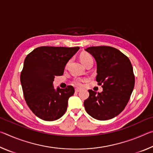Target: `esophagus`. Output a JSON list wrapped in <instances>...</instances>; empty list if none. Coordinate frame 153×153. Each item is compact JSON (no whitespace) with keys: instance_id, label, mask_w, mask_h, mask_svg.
Returning a JSON list of instances; mask_svg holds the SVG:
<instances>
[{"instance_id":"obj_1","label":"esophagus","mask_w":153,"mask_h":153,"mask_svg":"<svg viewBox=\"0 0 153 153\" xmlns=\"http://www.w3.org/2000/svg\"><path fill=\"white\" fill-rule=\"evenodd\" d=\"M75 91H76V92H80V89L76 88V89H75Z\"/></svg>"}]
</instances>
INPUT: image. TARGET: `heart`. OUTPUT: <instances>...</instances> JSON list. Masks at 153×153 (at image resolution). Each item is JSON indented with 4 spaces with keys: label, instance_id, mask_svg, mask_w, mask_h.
<instances>
[{
    "label": "heart",
    "instance_id": "obj_1",
    "mask_svg": "<svg viewBox=\"0 0 153 153\" xmlns=\"http://www.w3.org/2000/svg\"><path fill=\"white\" fill-rule=\"evenodd\" d=\"M79 59L81 60L82 63L86 65L90 62H93V59L92 55H90V53H86V52H84V53H82L81 55L79 56ZM68 63L67 64V66ZM86 79H81V78H77L74 81V84L76 85L77 87H81L82 86V83L86 82Z\"/></svg>",
    "mask_w": 153,
    "mask_h": 153
}]
</instances>
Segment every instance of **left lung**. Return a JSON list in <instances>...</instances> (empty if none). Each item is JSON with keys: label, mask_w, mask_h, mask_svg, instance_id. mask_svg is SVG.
I'll use <instances>...</instances> for the list:
<instances>
[{"label": "left lung", "mask_w": 153, "mask_h": 153, "mask_svg": "<svg viewBox=\"0 0 153 153\" xmlns=\"http://www.w3.org/2000/svg\"><path fill=\"white\" fill-rule=\"evenodd\" d=\"M85 50L97 61L96 80L103 88L100 93L88 90L85 109L96 120H111L125 108L132 93L135 84L132 65L128 56L115 48L91 46Z\"/></svg>", "instance_id": "left-lung-1"}]
</instances>
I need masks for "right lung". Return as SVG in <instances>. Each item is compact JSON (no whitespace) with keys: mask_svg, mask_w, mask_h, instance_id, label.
<instances>
[{"mask_svg":"<svg viewBox=\"0 0 153 153\" xmlns=\"http://www.w3.org/2000/svg\"><path fill=\"white\" fill-rule=\"evenodd\" d=\"M79 47L40 46L25 59L20 80L24 98L31 111L41 120L55 121L67 111L72 86L54 88L55 76H62L67 62Z\"/></svg>","mask_w":153,"mask_h":153,"instance_id":"add662e5","label":"right lung"}]
</instances>
